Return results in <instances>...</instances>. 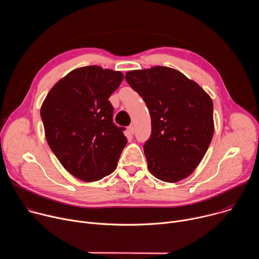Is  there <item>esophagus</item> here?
I'll return each mask as SVG.
<instances>
[{"instance_id": "esophagus-1", "label": "esophagus", "mask_w": 259, "mask_h": 259, "mask_svg": "<svg viewBox=\"0 0 259 259\" xmlns=\"http://www.w3.org/2000/svg\"><path fill=\"white\" fill-rule=\"evenodd\" d=\"M128 132H129L130 135H133V134H134V127H133V125H130V126L128 127Z\"/></svg>"}]
</instances>
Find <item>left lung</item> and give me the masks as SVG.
Listing matches in <instances>:
<instances>
[{"label":"left lung","instance_id":"obj_1","mask_svg":"<svg viewBox=\"0 0 259 259\" xmlns=\"http://www.w3.org/2000/svg\"><path fill=\"white\" fill-rule=\"evenodd\" d=\"M125 79L150 110L152 134L143 145L150 172L165 182L187 178L213 137L211 97L195 81L167 66L130 70Z\"/></svg>","mask_w":259,"mask_h":259}]
</instances>
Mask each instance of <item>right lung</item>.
I'll list each match as a JSON object with an SVG mask.
<instances>
[{
	"label": "right lung",
	"mask_w": 259,
	"mask_h": 259,
	"mask_svg": "<svg viewBox=\"0 0 259 259\" xmlns=\"http://www.w3.org/2000/svg\"><path fill=\"white\" fill-rule=\"evenodd\" d=\"M124 75L98 65L71 70L49 91L41 106L50 149L71 175L96 181L115 171L127 143L113 122L108 98Z\"/></svg>",
	"instance_id": "add662e5"
}]
</instances>
